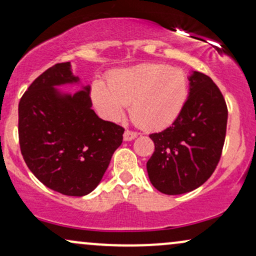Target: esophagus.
<instances>
[{
  "mask_svg": "<svg viewBox=\"0 0 256 256\" xmlns=\"http://www.w3.org/2000/svg\"><path fill=\"white\" fill-rule=\"evenodd\" d=\"M138 136L137 132H134V131H130V130H126L124 132V140H126V142H130V140H134Z\"/></svg>",
  "mask_w": 256,
  "mask_h": 256,
  "instance_id": "1",
  "label": "esophagus"
}]
</instances>
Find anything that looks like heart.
<instances>
[{
    "instance_id": "heart-1",
    "label": "heart",
    "mask_w": 256,
    "mask_h": 256,
    "mask_svg": "<svg viewBox=\"0 0 256 256\" xmlns=\"http://www.w3.org/2000/svg\"><path fill=\"white\" fill-rule=\"evenodd\" d=\"M96 108L108 119H119L130 104L134 124L161 130L177 120L189 98V80L183 70L164 64H142L119 70L107 86L95 82L91 90Z\"/></svg>"
}]
</instances>
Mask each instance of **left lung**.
I'll return each instance as SVG.
<instances>
[{
	"label": "left lung",
	"mask_w": 256,
	"mask_h": 256,
	"mask_svg": "<svg viewBox=\"0 0 256 256\" xmlns=\"http://www.w3.org/2000/svg\"><path fill=\"white\" fill-rule=\"evenodd\" d=\"M189 98L170 128L149 134L155 150L146 162L150 183L166 195L198 189L216 168L225 142L228 107L208 76L194 71Z\"/></svg>",
	"instance_id": "8db88e82"
}]
</instances>
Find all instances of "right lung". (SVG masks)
Masks as SVG:
<instances>
[{
  "label": "right lung",
  "instance_id": "1",
  "mask_svg": "<svg viewBox=\"0 0 256 256\" xmlns=\"http://www.w3.org/2000/svg\"><path fill=\"white\" fill-rule=\"evenodd\" d=\"M79 83L71 64H56L34 80L19 102V143L26 165L49 189L88 195L100 184L124 128L96 116L90 86L61 92Z\"/></svg>",
  "mask_w": 256,
  "mask_h": 256
}]
</instances>
